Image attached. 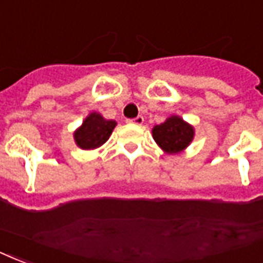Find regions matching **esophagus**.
I'll use <instances>...</instances> for the list:
<instances>
[{"label": "esophagus", "instance_id": "esophagus-1", "mask_svg": "<svg viewBox=\"0 0 263 263\" xmlns=\"http://www.w3.org/2000/svg\"><path fill=\"white\" fill-rule=\"evenodd\" d=\"M127 122H129V123H132V124H143L144 123V118H143V116H137V118H134V119H129Z\"/></svg>", "mask_w": 263, "mask_h": 263}]
</instances>
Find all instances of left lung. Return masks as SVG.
I'll return each instance as SVG.
<instances>
[{"label":"left lung","instance_id":"obj_1","mask_svg":"<svg viewBox=\"0 0 263 263\" xmlns=\"http://www.w3.org/2000/svg\"><path fill=\"white\" fill-rule=\"evenodd\" d=\"M194 136V126L179 115L169 116L165 122L153 127L155 143L163 153L169 155L183 153L193 143Z\"/></svg>","mask_w":263,"mask_h":263}]
</instances>
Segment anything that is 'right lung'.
I'll return each instance as SVG.
<instances>
[{
	"label": "right lung",
	"instance_id": "1",
	"mask_svg": "<svg viewBox=\"0 0 263 263\" xmlns=\"http://www.w3.org/2000/svg\"><path fill=\"white\" fill-rule=\"evenodd\" d=\"M116 124V120L105 119L98 112H90L83 123L73 132L74 143L86 151L97 149L108 141Z\"/></svg>",
	"mask_w": 263,
	"mask_h": 263
}]
</instances>
